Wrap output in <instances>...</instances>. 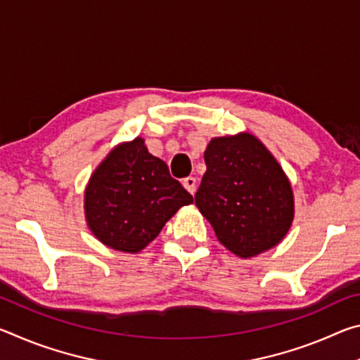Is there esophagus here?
I'll use <instances>...</instances> for the list:
<instances>
[{"label":"esophagus","mask_w":360,"mask_h":360,"mask_svg":"<svg viewBox=\"0 0 360 360\" xmlns=\"http://www.w3.org/2000/svg\"><path fill=\"white\" fill-rule=\"evenodd\" d=\"M182 184H184V187L187 188V191L193 195L195 188H197V179L192 178V176H188V178H186L184 181H182Z\"/></svg>","instance_id":"1"}]
</instances>
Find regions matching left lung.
<instances>
[{"label": "left lung", "mask_w": 360, "mask_h": 360, "mask_svg": "<svg viewBox=\"0 0 360 360\" xmlns=\"http://www.w3.org/2000/svg\"><path fill=\"white\" fill-rule=\"evenodd\" d=\"M205 163L195 205L217 240L240 257L276 246L294 219V197L275 157L257 138L241 133L212 139Z\"/></svg>", "instance_id": "obj_1"}]
</instances>
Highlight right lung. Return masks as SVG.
Returning <instances> with one entry per match:
<instances>
[{
	"instance_id": "obj_1",
	"label": "right lung",
	"mask_w": 360,
	"mask_h": 360,
	"mask_svg": "<svg viewBox=\"0 0 360 360\" xmlns=\"http://www.w3.org/2000/svg\"><path fill=\"white\" fill-rule=\"evenodd\" d=\"M193 202L167 163L141 138L119 146L95 169L85 191L90 230L106 246L138 252L160 233L181 206Z\"/></svg>"
}]
</instances>
